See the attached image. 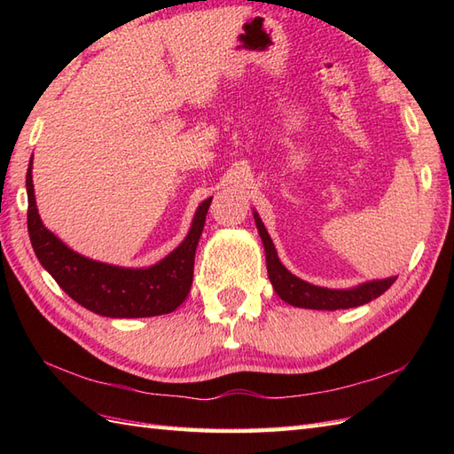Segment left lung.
<instances>
[{
	"label": "left lung",
	"mask_w": 454,
	"mask_h": 454,
	"mask_svg": "<svg viewBox=\"0 0 454 454\" xmlns=\"http://www.w3.org/2000/svg\"><path fill=\"white\" fill-rule=\"evenodd\" d=\"M254 220L265 249L269 281H271L278 298H283L286 304L296 308H308V310H347V308H356L374 301V298H379L382 293H387L394 285V281H396V277L374 278V281H366L351 288H327L306 283L302 278L293 275L281 263L273 239L269 236L265 224L255 210Z\"/></svg>",
	"instance_id": "obj_1"
}]
</instances>
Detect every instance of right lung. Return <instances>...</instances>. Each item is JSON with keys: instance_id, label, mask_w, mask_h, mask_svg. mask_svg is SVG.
I'll use <instances>...</instances> for the list:
<instances>
[{"instance_id": "obj_1", "label": "right lung", "mask_w": 454, "mask_h": 454, "mask_svg": "<svg viewBox=\"0 0 454 454\" xmlns=\"http://www.w3.org/2000/svg\"><path fill=\"white\" fill-rule=\"evenodd\" d=\"M27 226L38 262L62 291L88 310L107 317H152L169 314L185 301L192 285L199 238L205 228L210 199L192 216L185 239L150 267L101 263L67 247L48 230L36 208L33 158L27 169Z\"/></svg>"}]
</instances>
